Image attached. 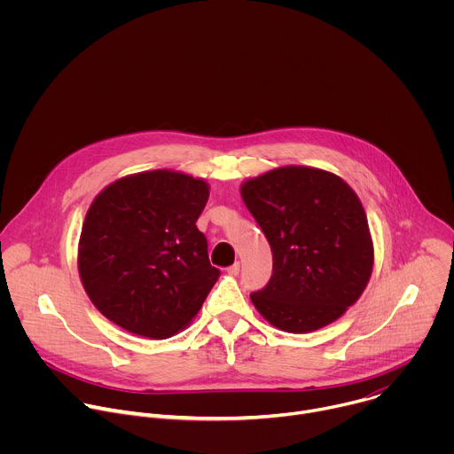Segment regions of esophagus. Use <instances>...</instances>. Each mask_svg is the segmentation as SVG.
<instances>
[{
    "mask_svg": "<svg viewBox=\"0 0 454 454\" xmlns=\"http://www.w3.org/2000/svg\"><path fill=\"white\" fill-rule=\"evenodd\" d=\"M239 271H240V264H239V262H235L233 266L228 268V273H230V275H239Z\"/></svg>",
    "mask_w": 454,
    "mask_h": 454,
    "instance_id": "1",
    "label": "esophagus"
}]
</instances>
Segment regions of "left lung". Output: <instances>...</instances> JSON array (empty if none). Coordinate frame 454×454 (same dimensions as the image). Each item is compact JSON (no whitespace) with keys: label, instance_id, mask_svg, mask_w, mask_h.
I'll return each mask as SVG.
<instances>
[{"label":"left lung","instance_id":"8db88e82","mask_svg":"<svg viewBox=\"0 0 454 454\" xmlns=\"http://www.w3.org/2000/svg\"><path fill=\"white\" fill-rule=\"evenodd\" d=\"M240 196L273 253L268 286L251 293L256 310L293 334L343 316L373 268V242L357 193L333 172L289 165L247 179Z\"/></svg>","mask_w":454,"mask_h":454}]
</instances>
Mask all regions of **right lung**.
I'll return each instance as SVG.
<instances>
[{
  "instance_id": "obj_1",
  "label": "right lung",
  "mask_w": 454,
  "mask_h": 454,
  "mask_svg": "<svg viewBox=\"0 0 454 454\" xmlns=\"http://www.w3.org/2000/svg\"><path fill=\"white\" fill-rule=\"evenodd\" d=\"M210 188L174 170L125 176L91 203L79 275L93 305L127 333L165 340L196 316L221 271L196 221Z\"/></svg>"
}]
</instances>
